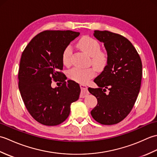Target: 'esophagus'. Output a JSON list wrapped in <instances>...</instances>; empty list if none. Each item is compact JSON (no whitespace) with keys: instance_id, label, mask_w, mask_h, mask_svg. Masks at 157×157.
<instances>
[{"instance_id":"34e87169","label":"esophagus","mask_w":157,"mask_h":157,"mask_svg":"<svg viewBox=\"0 0 157 157\" xmlns=\"http://www.w3.org/2000/svg\"><path fill=\"white\" fill-rule=\"evenodd\" d=\"M80 88H81L82 90H84V92L81 93L80 97H81V98H84L85 96H86V95H87V94H88V88H87V86H86L84 85V84H80Z\"/></svg>"}]
</instances>
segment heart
Instances as JSON below:
<instances>
[{
    "label": "heart",
    "mask_w": 157,
    "mask_h": 157,
    "mask_svg": "<svg viewBox=\"0 0 157 157\" xmlns=\"http://www.w3.org/2000/svg\"><path fill=\"white\" fill-rule=\"evenodd\" d=\"M78 47L90 56L92 65L97 70H102L108 63V55L106 52L100 50V43L94 38L90 36H84L77 44ZM72 48L71 46H66L62 53V61L65 65H68L71 62ZM95 75L92 68L74 67L68 72L70 79L77 82L85 84Z\"/></svg>",
    "instance_id": "1"
}]
</instances>
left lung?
Segmentation results:
<instances>
[{
    "mask_svg": "<svg viewBox=\"0 0 157 157\" xmlns=\"http://www.w3.org/2000/svg\"><path fill=\"white\" fill-rule=\"evenodd\" d=\"M93 35L104 44L108 63L94 79L98 88H88L98 101L90 113L101 124L114 125L128 116L136 101L141 86L142 61L134 46L123 36L99 30Z\"/></svg>",
    "mask_w": 157,
    "mask_h": 157,
    "instance_id": "obj_1",
    "label": "left lung"
}]
</instances>
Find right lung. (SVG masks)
Segmentation results:
<instances>
[{
    "mask_svg": "<svg viewBox=\"0 0 157 157\" xmlns=\"http://www.w3.org/2000/svg\"><path fill=\"white\" fill-rule=\"evenodd\" d=\"M79 35L70 30L44 31L36 35L23 51L18 73L21 98L32 117L42 125H59L68 117L71 103L78 101L81 89L67 79L62 53ZM52 79L62 85L52 88Z\"/></svg>",
    "mask_w": 157,
    "mask_h": 157,
    "instance_id": "right-lung-1",
    "label": "right lung"
}]
</instances>
